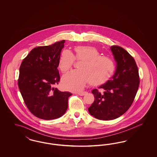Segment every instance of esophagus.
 I'll list each match as a JSON object with an SVG mask.
<instances>
[{"label": "esophagus", "instance_id": "1", "mask_svg": "<svg viewBox=\"0 0 157 157\" xmlns=\"http://www.w3.org/2000/svg\"><path fill=\"white\" fill-rule=\"evenodd\" d=\"M86 93H87L86 92H78V93H77V94H78V95H80V96H83V95H85Z\"/></svg>", "mask_w": 157, "mask_h": 157}]
</instances>
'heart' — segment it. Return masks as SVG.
Wrapping results in <instances>:
<instances>
[{"instance_id":"1","label":"heart","mask_w":157,"mask_h":157,"mask_svg":"<svg viewBox=\"0 0 157 157\" xmlns=\"http://www.w3.org/2000/svg\"><path fill=\"white\" fill-rule=\"evenodd\" d=\"M75 54L68 50L63 51L60 56L58 67L63 73L73 66L75 60L81 61L78 68L63 75V87L70 91H81L88 82L98 85L106 82L115 70V64L110 58L100 55L99 50L90 46H78L74 49Z\"/></svg>"}]
</instances>
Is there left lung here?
Wrapping results in <instances>:
<instances>
[{"label":"left lung","instance_id":"8db88e82","mask_svg":"<svg viewBox=\"0 0 157 157\" xmlns=\"http://www.w3.org/2000/svg\"><path fill=\"white\" fill-rule=\"evenodd\" d=\"M111 50L117 62L112 78L99 89L92 90L95 101L88 108L98 120H112L123 115L130 108L140 85L138 69L133 57L124 48L112 46Z\"/></svg>","mask_w":157,"mask_h":157}]
</instances>
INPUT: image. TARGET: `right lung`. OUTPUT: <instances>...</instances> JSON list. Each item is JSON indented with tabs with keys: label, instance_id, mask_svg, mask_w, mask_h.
Segmentation results:
<instances>
[{
	"label": "right lung",
	"instance_id": "right-lung-1",
	"mask_svg": "<svg viewBox=\"0 0 157 157\" xmlns=\"http://www.w3.org/2000/svg\"><path fill=\"white\" fill-rule=\"evenodd\" d=\"M65 42L33 48L19 68L18 86L24 102L32 114L42 120L64 115L72 95L53 87L59 82L58 62Z\"/></svg>",
	"mask_w": 157,
	"mask_h": 157
}]
</instances>
